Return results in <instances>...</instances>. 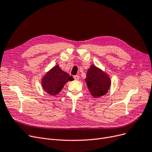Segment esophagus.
<instances>
[{
	"label": "esophagus",
	"instance_id": "esophagus-1",
	"mask_svg": "<svg viewBox=\"0 0 152 152\" xmlns=\"http://www.w3.org/2000/svg\"><path fill=\"white\" fill-rule=\"evenodd\" d=\"M74 79H76V80H77V79H79V75H76V76H74Z\"/></svg>",
	"mask_w": 152,
	"mask_h": 152
}]
</instances>
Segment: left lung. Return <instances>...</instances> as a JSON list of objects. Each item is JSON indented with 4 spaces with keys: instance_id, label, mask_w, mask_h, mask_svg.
Listing matches in <instances>:
<instances>
[{
    "instance_id": "8db88e82",
    "label": "left lung",
    "mask_w": 152,
    "mask_h": 152,
    "mask_svg": "<svg viewBox=\"0 0 152 152\" xmlns=\"http://www.w3.org/2000/svg\"><path fill=\"white\" fill-rule=\"evenodd\" d=\"M86 81L94 97L105 95L110 89L111 84L109 77L94 65H92L88 69Z\"/></svg>"
}]
</instances>
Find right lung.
Returning <instances> with one entry per match:
<instances>
[{
	"label": "right lung",
	"instance_id": "add662e5",
	"mask_svg": "<svg viewBox=\"0 0 152 152\" xmlns=\"http://www.w3.org/2000/svg\"><path fill=\"white\" fill-rule=\"evenodd\" d=\"M73 77L63 71L58 65L54 66L48 72L42 81L45 91L49 94L55 95L59 93L61 88L68 81L72 80Z\"/></svg>",
	"mask_w": 152,
	"mask_h": 152
}]
</instances>
